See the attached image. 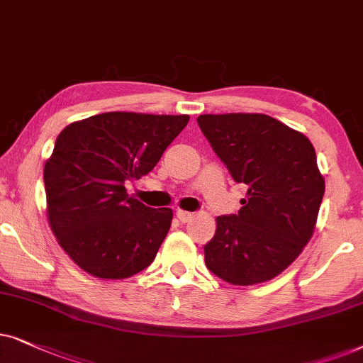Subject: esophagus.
I'll return each instance as SVG.
<instances>
[{
  "label": "esophagus",
  "instance_id": "34e87169",
  "mask_svg": "<svg viewBox=\"0 0 363 363\" xmlns=\"http://www.w3.org/2000/svg\"><path fill=\"white\" fill-rule=\"evenodd\" d=\"M176 216H177V219L181 220V222H189V220H191V217H192L191 212H187V211H181V209H179V211L176 212Z\"/></svg>",
  "mask_w": 363,
  "mask_h": 363
}]
</instances>
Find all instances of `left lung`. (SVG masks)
<instances>
[{"label": "left lung", "mask_w": 363, "mask_h": 363, "mask_svg": "<svg viewBox=\"0 0 363 363\" xmlns=\"http://www.w3.org/2000/svg\"><path fill=\"white\" fill-rule=\"evenodd\" d=\"M197 124L232 179L247 186L238 214L216 219L204 245L207 269L234 286L274 279L315 229L325 192L315 149L267 114H202Z\"/></svg>", "instance_id": "1"}]
</instances>
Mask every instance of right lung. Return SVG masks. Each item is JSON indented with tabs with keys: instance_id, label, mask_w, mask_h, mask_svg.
Wrapping results in <instances>:
<instances>
[{
	"instance_id": "right-lung-1",
	"label": "right lung",
	"mask_w": 363,
	"mask_h": 363,
	"mask_svg": "<svg viewBox=\"0 0 363 363\" xmlns=\"http://www.w3.org/2000/svg\"><path fill=\"white\" fill-rule=\"evenodd\" d=\"M189 116L104 113L66 125L45 164L48 219L86 272L125 279L151 265L172 222L124 184L151 172Z\"/></svg>"
}]
</instances>
